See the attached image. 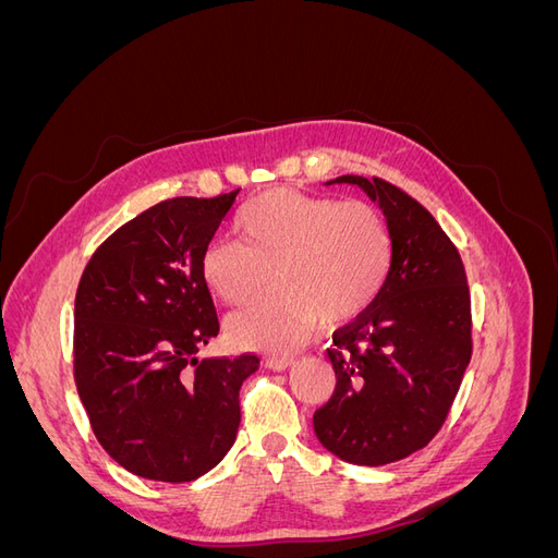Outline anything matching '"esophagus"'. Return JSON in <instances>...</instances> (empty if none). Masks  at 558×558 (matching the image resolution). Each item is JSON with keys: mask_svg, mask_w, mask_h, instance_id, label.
Instances as JSON below:
<instances>
[{"mask_svg": "<svg viewBox=\"0 0 558 558\" xmlns=\"http://www.w3.org/2000/svg\"><path fill=\"white\" fill-rule=\"evenodd\" d=\"M265 365L269 369H275V373H283V369H289L291 365H295V359H277V356H272V359L265 361Z\"/></svg>", "mask_w": 558, "mask_h": 558, "instance_id": "34e87169", "label": "esophagus"}]
</instances>
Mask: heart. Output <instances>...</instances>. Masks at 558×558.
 <instances>
[{"mask_svg":"<svg viewBox=\"0 0 558 558\" xmlns=\"http://www.w3.org/2000/svg\"><path fill=\"white\" fill-rule=\"evenodd\" d=\"M240 240H218L202 258L209 291L244 307L279 281V295L230 318L238 344L291 351L324 320L361 316L391 272L393 238L384 214L363 199L272 189L238 216Z\"/></svg>","mask_w":558,"mask_h":558,"instance_id":"b5f03b06","label":"heart"}]
</instances>
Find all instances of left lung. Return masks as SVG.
I'll return each mask as SVG.
<instances>
[{
  "label": "left lung",
  "instance_id": "obj_1",
  "mask_svg": "<svg viewBox=\"0 0 558 558\" xmlns=\"http://www.w3.org/2000/svg\"><path fill=\"white\" fill-rule=\"evenodd\" d=\"M379 205L393 238L381 293L332 332L335 393L314 433L337 459L386 465L424 449L442 428L472 353L463 260L426 207L384 179L344 174Z\"/></svg>",
  "mask_w": 558,
  "mask_h": 558
}]
</instances>
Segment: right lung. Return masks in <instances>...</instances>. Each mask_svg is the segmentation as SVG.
Returning <instances> with one entry per match:
<instances>
[{"label": "right lung", "instance_id": "obj_1", "mask_svg": "<svg viewBox=\"0 0 558 558\" xmlns=\"http://www.w3.org/2000/svg\"><path fill=\"white\" fill-rule=\"evenodd\" d=\"M238 193L142 211L93 253L78 281V396L99 445L137 477L193 482L238 437L240 388L258 356L197 359L218 335L202 258Z\"/></svg>", "mask_w": 558, "mask_h": 558}]
</instances>
